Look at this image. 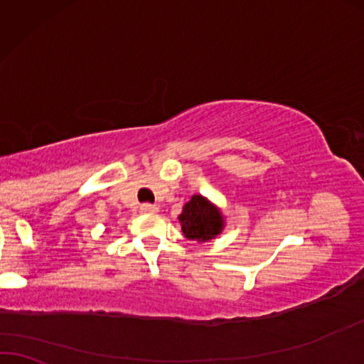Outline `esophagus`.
I'll list each match as a JSON object with an SVG mask.
<instances>
[{
  "label": "esophagus",
  "instance_id": "1",
  "mask_svg": "<svg viewBox=\"0 0 364 364\" xmlns=\"http://www.w3.org/2000/svg\"><path fill=\"white\" fill-rule=\"evenodd\" d=\"M139 210L143 213H158L159 208L156 205H151V203H143V205L139 206Z\"/></svg>",
  "mask_w": 364,
  "mask_h": 364
}]
</instances>
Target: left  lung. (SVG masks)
I'll use <instances>...</instances> for the list:
<instances>
[{"label": "left lung", "mask_w": 364, "mask_h": 364, "mask_svg": "<svg viewBox=\"0 0 364 364\" xmlns=\"http://www.w3.org/2000/svg\"><path fill=\"white\" fill-rule=\"evenodd\" d=\"M183 235L193 241H210L223 230V216L215 205L201 195L191 196L179 215Z\"/></svg>", "instance_id": "left-lung-1"}]
</instances>
